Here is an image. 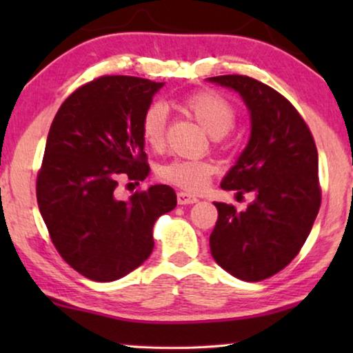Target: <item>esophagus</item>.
Segmentation results:
<instances>
[{
    "label": "esophagus",
    "mask_w": 353,
    "mask_h": 353,
    "mask_svg": "<svg viewBox=\"0 0 353 353\" xmlns=\"http://www.w3.org/2000/svg\"><path fill=\"white\" fill-rule=\"evenodd\" d=\"M176 201H178V204H180V205H188V204H196L197 197L196 196H191L190 192L180 191L176 194Z\"/></svg>",
    "instance_id": "obj_1"
}]
</instances>
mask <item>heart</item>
<instances>
[{"instance_id":"heart-1","label":"heart","mask_w":353,"mask_h":353,"mask_svg":"<svg viewBox=\"0 0 353 353\" xmlns=\"http://www.w3.org/2000/svg\"><path fill=\"white\" fill-rule=\"evenodd\" d=\"M183 109L199 122L212 137H225L234 127L238 112L231 101L216 91L202 90L186 96L181 101ZM167 109L162 103H152L141 117V137L148 146L161 149L165 143ZM215 165L209 161L197 159H173L159 167L157 176L162 181L175 185L190 192L202 191L209 185Z\"/></svg>"}]
</instances>
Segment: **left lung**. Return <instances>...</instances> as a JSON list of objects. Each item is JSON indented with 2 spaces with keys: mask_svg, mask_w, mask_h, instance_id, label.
I'll return each instance as SVG.
<instances>
[{
  "mask_svg": "<svg viewBox=\"0 0 353 353\" xmlns=\"http://www.w3.org/2000/svg\"><path fill=\"white\" fill-rule=\"evenodd\" d=\"M209 80L238 91L252 120L248 146L221 188L255 196L244 212L214 202L219 219L210 234V252L233 276L262 281L301 252L320 210L315 139L297 109L272 86L248 75Z\"/></svg>",
  "mask_w": 353,
  "mask_h": 353,
  "instance_id": "left-lung-1",
  "label": "left lung"
}]
</instances>
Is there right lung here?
I'll return each instance as SVG.
<instances>
[{"label": "right lung", "instance_id": "add662e5", "mask_svg": "<svg viewBox=\"0 0 353 353\" xmlns=\"http://www.w3.org/2000/svg\"><path fill=\"white\" fill-rule=\"evenodd\" d=\"M163 86L103 75L77 88L57 110L37 176V201L57 252L85 278L109 283L152 252V226L175 209L170 186L154 185L128 201L120 180L149 173L141 117Z\"/></svg>", "mask_w": 353, "mask_h": 353}]
</instances>
